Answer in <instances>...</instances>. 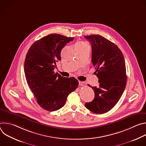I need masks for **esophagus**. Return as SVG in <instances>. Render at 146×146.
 I'll return each mask as SVG.
<instances>
[{
    "label": "esophagus",
    "mask_w": 146,
    "mask_h": 146,
    "mask_svg": "<svg viewBox=\"0 0 146 146\" xmlns=\"http://www.w3.org/2000/svg\"><path fill=\"white\" fill-rule=\"evenodd\" d=\"M79 85L80 86H86V83L84 81H79Z\"/></svg>",
    "instance_id": "esophagus-1"
}]
</instances>
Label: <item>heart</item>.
Here are the masks:
<instances>
[{"label": "heart", "instance_id": "heart-1", "mask_svg": "<svg viewBox=\"0 0 146 146\" xmlns=\"http://www.w3.org/2000/svg\"><path fill=\"white\" fill-rule=\"evenodd\" d=\"M87 45L86 43H83V42H81V43H78L76 44V47H79V46H86Z\"/></svg>", "mask_w": 146, "mask_h": 146}]
</instances>
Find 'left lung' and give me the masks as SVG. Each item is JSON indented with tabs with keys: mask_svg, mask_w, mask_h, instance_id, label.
Masks as SVG:
<instances>
[{
	"mask_svg": "<svg viewBox=\"0 0 146 146\" xmlns=\"http://www.w3.org/2000/svg\"><path fill=\"white\" fill-rule=\"evenodd\" d=\"M92 46V62L98 77L99 87H91L94 99L85 106L91 111L103 114L117 103L127 85L125 62L120 49L110 40L99 35L86 36Z\"/></svg>",
	"mask_w": 146,
	"mask_h": 146,
	"instance_id": "1",
	"label": "left lung"
}]
</instances>
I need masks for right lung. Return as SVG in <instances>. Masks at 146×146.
I'll list each match as a JSON object with an SVG mask.
<instances>
[{
  "instance_id": "right-lung-1",
  "label": "right lung",
  "mask_w": 146,
  "mask_h": 146,
  "mask_svg": "<svg viewBox=\"0 0 146 146\" xmlns=\"http://www.w3.org/2000/svg\"><path fill=\"white\" fill-rule=\"evenodd\" d=\"M74 39L59 34H50L35 42L25 60L24 72L29 88L38 105L54 111L63 107L68 96L75 91L78 81L55 73L56 62L61 60L62 49Z\"/></svg>"
}]
</instances>
